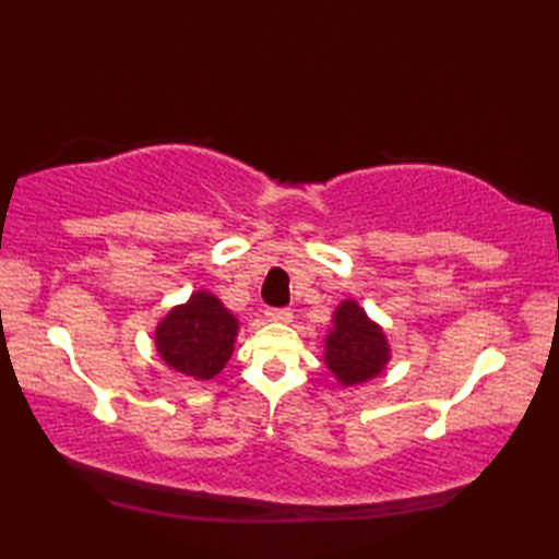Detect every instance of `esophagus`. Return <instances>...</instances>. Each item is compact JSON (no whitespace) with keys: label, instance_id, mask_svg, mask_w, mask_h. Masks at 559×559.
I'll return each mask as SVG.
<instances>
[{"label":"esophagus","instance_id":"1","mask_svg":"<svg viewBox=\"0 0 559 559\" xmlns=\"http://www.w3.org/2000/svg\"><path fill=\"white\" fill-rule=\"evenodd\" d=\"M264 314H266L269 322H276V324H288L293 319V312L286 310V307H269Z\"/></svg>","mask_w":559,"mask_h":559}]
</instances>
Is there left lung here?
Returning <instances> with one entry per match:
<instances>
[{
    "mask_svg": "<svg viewBox=\"0 0 559 559\" xmlns=\"http://www.w3.org/2000/svg\"><path fill=\"white\" fill-rule=\"evenodd\" d=\"M391 358L389 341L379 324L355 300H343L324 341V362L341 386L362 384L384 372Z\"/></svg>",
    "mask_w": 559,
    "mask_h": 559,
    "instance_id": "8db88e82",
    "label": "left lung"
}]
</instances>
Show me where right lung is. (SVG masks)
Listing matches in <instances>:
<instances>
[{"label": "right lung", "mask_w": 559, "mask_h": 559, "mask_svg": "<svg viewBox=\"0 0 559 559\" xmlns=\"http://www.w3.org/2000/svg\"><path fill=\"white\" fill-rule=\"evenodd\" d=\"M237 329L235 314L225 310L216 295L197 290L160 319L156 350L170 370L206 382L228 365Z\"/></svg>", "instance_id": "add662e5"}]
</instances>
